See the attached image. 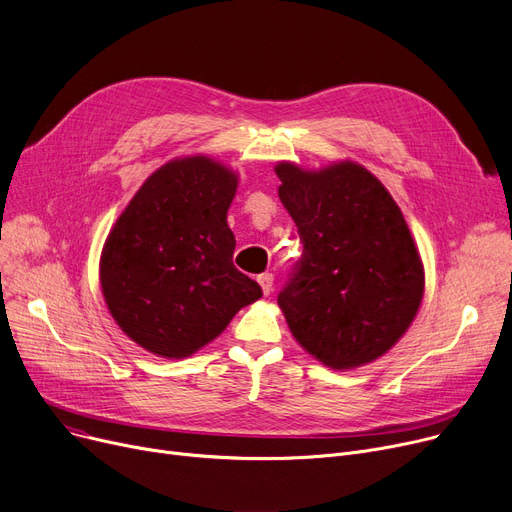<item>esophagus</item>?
<instances>
[{
    "label": "esophagus",
    "mask_w": 512,
    "mask_h": 512,
    "mask_svg": "<svg viewBox=\"0 0 512 512\" xmlns=\"http://www.w3.org/2000/svg\"><path fill=\"white\" fill-rule=\"evenodd\" d=\"M257 282H259L263 294H269L271 290H274V276H271V274H261V276L257 278Z\"/></svg>",
    "instance_id": "1"
}]
</instances>
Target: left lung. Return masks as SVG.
<instances>
[{
	"mask_svg": "<svg viewBox=\"0 0 512 512\" xmlns=\"http://www.w3.org/2000/svg\"><path fill=\"white\" fill-rule=\"evenodd\" d=\"M274 170L304 245L278 296L294 339L333 370L385 356L414 323L426 284L395 199L352 160L317 170L282 160Z\"/></svg>",
	"mask_w": 512,
	"mask_h": 512,
	"instance_id": "1",
	"label": "left lung"
}]
</instances>
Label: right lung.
I'll return each instance as SVG.
<instances>
[{
  "label": "right lung",
  "instance_id": "add662e5",
  "mask_svg": "<svg viewBox=\"0 0 512 512\" xmlns=\"http://www.w3.org/2000/svg\"><path fill=\"white\" fill-rule=\"evenodd\" d=\"M234 170L206 154L173 158L144 181L100 253V288L121 331L144 350L189 358L263 296L232 263L226 214Z\"/></svg>",
  "mask_w": 512,
  "mask_h": 512
}]
</instances>
